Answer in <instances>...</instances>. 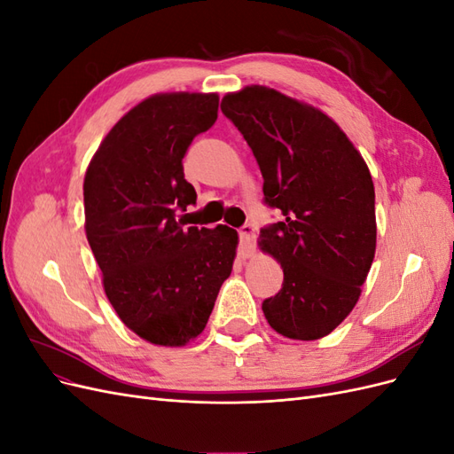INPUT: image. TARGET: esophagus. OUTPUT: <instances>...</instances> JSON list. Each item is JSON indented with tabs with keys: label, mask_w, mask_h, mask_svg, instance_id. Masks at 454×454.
I'll list each match as a JSON object with an SVG mask.
<instances>
[{
	"label": "esophagus",
	"mask_w": 454,
	"mask_h": 454,
	"mask_svg": "<svg viewBox=\"0 0 454 454\" xmlns=\"http://www.w3.org/2000/svg\"><path fill=\"white\" fill-rule=\"evenodd\" d=\"M239 235H240V255L244 259L250 257L255 250V227L250 225V223H246V225L240 227Z\"/></svg>",
	"instance_id": "1"
}]
</instances>
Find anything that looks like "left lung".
I'll list each match as a JSON object with an SVG mask.
<instances>
[{
    "instance_id": "left-lung-1",
    "label": "left lung",
    "mask_w": 454,
    "mask_h": 454,
    "mask_svg": "<svg viewBox=\"0 0 454 454\" xmlns=\"http://www.w3.org/2000/svg\"><path fill=\"white\" fill-rule=\"evenodd\" d=\"M232 121L263 176V195L282 222L259 232L261 250L284 269L282 290L263 301L284 337L322 339L347 318L375 257V187L364 157L320 109L252 85L229 92Z\"/></svg>"
}]
</instances>
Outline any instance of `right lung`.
I'll return each mask as SVG.
<instances>
[{"label": "right lung", "mask_w": 454, "mask_h": 454, "mask_svg": "<svg viewBox=\"0 0 454 454\" xmlns=\"http://www.w3.org/2000/svg\"><path fill=\"white\" fill-rule=\"evenodd\" d=\"M215 92L153 94L122 115L83 184L85 232L109 303L136 335L184 347L202 333L229 278L239 232L185 227L197 202L187 147L217 119Z\"/></svg>", "instance_id": "1"}]
</instances>
